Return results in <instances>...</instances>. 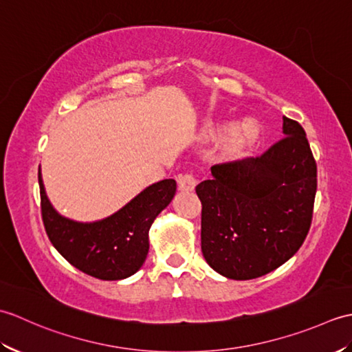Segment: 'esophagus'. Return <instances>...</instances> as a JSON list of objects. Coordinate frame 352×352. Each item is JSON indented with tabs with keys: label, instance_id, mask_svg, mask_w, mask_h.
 <instances>
[{
	"label": "esophagus",
	"instance_id": "obj_1",
	"mask_svg": "<svg viewBox=\"0 0 352 352\" xmlns=\"http://www.w3.org/2000/svg\"><path fill=\"white\" fill-rule=\"evenodd\" d=\"M195 186H197V180L192 174H184L178 177V188H180V190L192 192L195 189Z\"/></svg>",
	"mask_w": 352,
	"mask_h": 352
}]
</instances>
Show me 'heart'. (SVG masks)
I'll list each match as a JSON object with an SVG mask.
<instances>
[{
	"mask_svg": "<svg viewBox=\"0 0 352 352\" xmlns=\"http://www.w3.org/2000/svg\"><path fill=\"white\" fill-rule=\"evenodd\" d=\"M212 133L213 131H210V134ZM258 125L251 121V119H246V121L236 124L233 129L230 130L226 140H223V149L230 154H236L239 151H242V149L251 146L254 142L258 139Z\"/></svg>",
	"mask_w": 352,
	"mask_h": 352,
	"instance_id": "heart-1",
	"label": "heart"
}]
</instances>
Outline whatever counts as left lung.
Segmentation results:
<instances>
[{"label": "left lung", "mask_w": 352, "mask_h": 352, "mask_svg": "<svg viewBox=\"0 0 352 352\" xmlns=\"http://www.w3.org/2000/svg\"><path fill=\"white\" fill-rule=\"evenodd\" d=\"M284 138L260 157L212 166L197 186L203 204L201 250L231 280L266 275L294 256L309 233L316 162L296 121L283 116Z\"/></svg>", "instance_id": "1"}]
</instances>
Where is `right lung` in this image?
<instances>
[{
	"mask_svg": "<svg viewBox=\"0 0 352 352\" xmlns=\"http://www.w3.org/2000/svg\"><path fill=\"white\" fill-rule=\"evenodd\" d=\"M41 208L52 246L95 278H129L144 265L149 250V228L175 195V180L154 183L113 214L95 222H78L58 213L45 192L39 168Z\"/></svg>",
	"mask_w": 352,
	"mask_h": 352,
	"instance_id": "obj_1",
	"label": "right lung"
}]
</instances>
